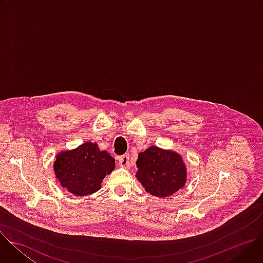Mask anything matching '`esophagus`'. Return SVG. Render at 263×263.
<instances>
[{"label":"esophagus","mask_w":263,"mask_h":263,"mask_svg":"<svg viewBox=\"0 0 263 263\" xmlns=\"http://www.w3.org/2000/svg\"><path fill=\"white\" fill-rule=\"evenodd\" d=\"M120 166L123 167H129L130 166V159H129V155H123L121 157H119L118 159Z\"/></svg>","instance_id":"esophagus-1"}]
</instances>
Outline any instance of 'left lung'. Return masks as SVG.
I'll list each match as a JSON object with an SVG mask.
<instances>
[{
    "label": "left lung",
    "mask_w": 263,
    "mask_h": 263,
    "mask_svg": "<svg viewBox=\"0 0 263 263\" xmlns=\"http://www.w3.org/2000/svg\"><path fill=\"white\" fill-rule=\"evenodd\" d=\"M135 176L146 193L156 198H166L185 186L187 168L182 156L156 145L138 154Z\"/></svg>",
    "instance_id": "obj_1"
}]
</instances>
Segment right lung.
Returning <instances> with one entry per match:
<instances>
[{
  "label": "right lung",
  "mask_w": 263,
  "mask_h": 263,
  "mask_svg": "<svg viewBox=\"0 0 263 263\" xmlns=\"http://www.w3.org/2000/svg\"><path fill=\"white\" fill-rule=\"evenodd\" d=\"M116 168V160L96 142H83L55 156L53 170L62 189L73 196H88L101 189L103 179Z\"/></svg>",
  "instance_id": "add662e5"
}]
</instances>
